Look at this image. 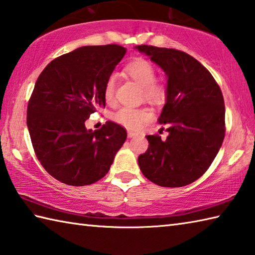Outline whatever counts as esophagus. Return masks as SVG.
Wrapping results in <instances>:
<instances>
[{
    "label": "esophagus",
    "mask_w": 255,
    "mask_h": 255,
    "mask_svg": "<svg viewBox=\"0 0 255 255\" xmlns=\"http://www.w3.org/2000/svg\"><path fill=\"white\" fill-rule=\"evenodd\" d=\"M136 135H137V133L133 132V131H128V137H134V136H136Z\"/></svg>",
    "instance_id": "obj_1"
}]
</instances>
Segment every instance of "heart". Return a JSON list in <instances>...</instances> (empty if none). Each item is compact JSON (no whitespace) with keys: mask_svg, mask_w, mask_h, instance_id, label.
Segmentation results:
<instances>
[{"mask_svg":"<svg viewBox=\"0 0 255 255\" xmlns=\"http://www.w3.org/2000/svg\"><path fill=\"white\" fill-rule=\"evenodd\" d=\"M127 74L142 86L144 99L151 102H160L166 95V86L161 80L155 79L154 64L144 57H136L126 65ZM117 90V76L110 74L103 86V97L108 104H113ZM152 114L146 108L123 107L113 114L114 122L129 129H137L151 119Z\"/></svg>","mask_w":255,"mask_h":255,"instance_id":"obj_1","label":"heart"}]
</instances>
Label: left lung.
I'll return each mask as SVG.
<instances>
[{"label": "left lung", "instance_id": "obj_1", "mask_svg": "<svg viewBox=\"0 0 255 255\" xmlns=\"http://www.w3.org/2000/svg\"><path fill=\"white\" fill-rule=\"evenodd\" d=\"M167 75L166 103L158 122L169 135H146L148 147L138 155L146 179L165 187L192 183L208 171L225 135L222 91L208 69L183 51L137 45Z\"/></svg>", "mask_w": 255, "mask_h": 255}]
</instances>
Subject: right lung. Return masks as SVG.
Wrapping results in <instances>:
<instances>
[{"label": "right lung", "instance_id": "obj_1", "mask_svg": "<svg viewBox=\"0 0 255 255\" xmlns=\"http://www.w3.org/2000/svg\"><path fill=\"white\" fill-rule=\"evenodd\" d=\"M126 53L118 44L79 47L51 61L36 80L27 128L37 160L62 183L102 179L127 140V129L112 121L94 132L85 128L90 115L105 108L104 82Z\"/></svg>", "mask_w": 255, "mask_h": 255}]
</instances>
